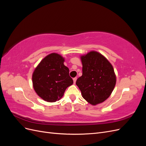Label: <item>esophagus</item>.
Wrapping results in <instances>:
<instances>
[{"mask_svg":"<svg viewBox=\"0 0 146 146\" xmlns=\"http://www.w3.org/2000/svg\"><path fill=\"white\" fill-rule=\"evenodd\" d=\"M73 80H74V83L75 84L76 82V80H77V77H75L73 78Z\"/></svg>","mask_w":146,"mask_h":146,"instance_id":"1","label":"esophagus"}]
</instances>
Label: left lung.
Here are the masks:
<instances>
[{
  "mask_svg": "<svg viewBox=\"0 0 146 146\" xmlns=\"http://www.w3.org/2000/svg\"><path fill=\"white\" fill-rule=\"evenodd\" d=\"M82 76L76 81L82 97L92 105L103 102L111 95L116 82L113 66L100 53L91 51L80 56Z\"/></svg>",
  "mask_w": 146,
  "mask_h": 146,
  "instance_id": "8db88e82",
  "label": "left lung"
}]
</instances>
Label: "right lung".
I'll list each match as a JSON object with an SVG mask.
<instances>
[{
	"label": "right lung",
	"instance_id": "obj_1",
	"mask_svg": "<svg viewBox=\"0 0 146 146\" xmlns=\"http://www.w3.org/2000/svg\"><path fill=\"white\" fill-rule=\"evenodd\" d=\"M64 59L52 53L43 58L32 75L33 86L44 100L55 102L62 98L66 88L73 84L69 69L64 65Z\"/></svg>",
	"mask_w": 146,
	"mask_h": 146
}]
</instances>
